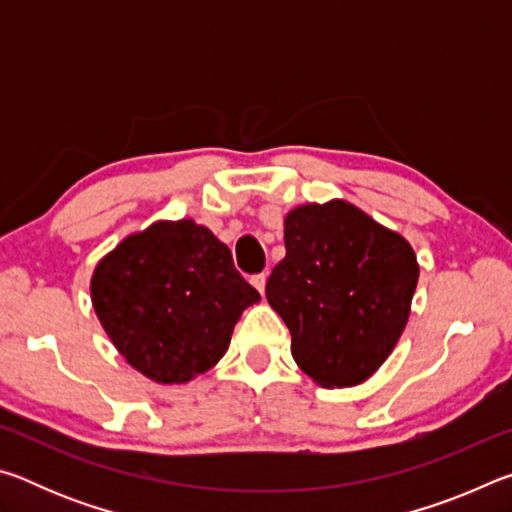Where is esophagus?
I'll return each mask as SVG.
<instances>
[{"label": "esophagus", "mask_w": 512, "mask_h": 512, "mask_svg": "<svg viewBox=\"0 0 512 512\" xmlns=\"http://www.w3.org/2000/svg\"><path fill=\"white\" fill-rule=\"evenodd\" d=\"M250 284H253V287H255L259 293H264V289H266V275H264V273L253 275V277H250Z\"/></svg>", "instance_id": "1"}]
</instances>
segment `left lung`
Segmentation results:
<instances>
[{
  "instance_id": "1",
  "label": "left lung",
  "mask_w": 512,
  "mask_h": 512,
  "mask_svg": "<svg viewBox=\"0 0 512 512\" xmlns=\"http://www.w3.org/2000/svg\"><path fill=\"white\" fill-rule=\"evenodd\" d=\"M284 248L266 300L289 327L298 368L323 388L363 384L409 323L420 277L411 244L332 198L287 212Z\"/></svg>"
}]
</instances>
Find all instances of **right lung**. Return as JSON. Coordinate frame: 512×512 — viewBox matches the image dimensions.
<instances>
[{
  "label": "right lung",
  "instance_id": "right-lung-1",
  "mask_svg": "<svg viewBox=\"0 0 512 512\" xmlns=\"http://www.w3.org/2000/svg\"><path fill=\"white\" fill-rule=\"evenodd\" d=\"M90 298L128 366L169 386L212 370L244 309L262 300L230 248L194 219H160L121 239L94 266Z\"/></svg>",
  "mask_w": 512,
  "mask_h": 512
}]
</instances>
